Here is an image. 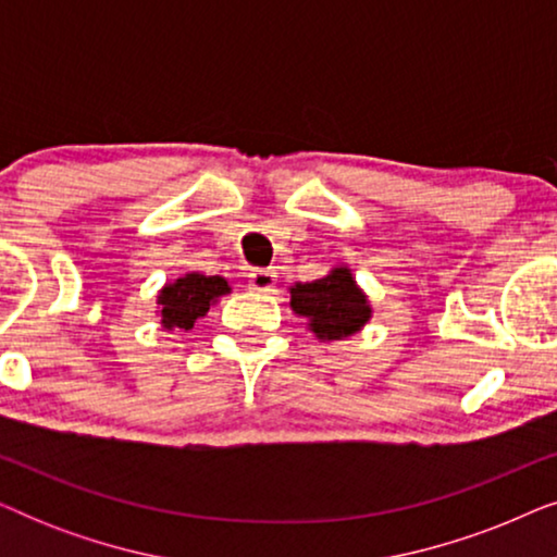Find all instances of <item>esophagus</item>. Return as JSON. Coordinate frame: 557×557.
<instances>
[{
    "label": "esophagus",
    "mask_w": 557,
    "mask_h": 557,
    "mask_svg": "<svg viewBox=\"0 0 557 557\" xmlns=\"http://www.w3.org/2000/svg\"><path fill=\"white\" fill-rule=\"evenodd\" d=\"M273 284H276V273H273V271H269V269L250 271L248 286L253 288V292H271Z\"/></svg>",
    "instance_id": "34e87169"
}]
</instances>
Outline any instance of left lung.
<instances>
[{
  "label": "left lung",
  "mask_w": 557,
  "mask_h": 557,
  "mask_svg": "<svg viewBox=\"0 0 557 557\" xmlns=\"http://www.w3.org/2000/svg\"><path fill=\"white\" fill-rule=\"evenodd\" d=\"M288 292L292 309L307 319L309 330L322 342L352 337L372 317L368 296L357 286L347 265H337L324 278L296 284Z\"/></svg>",
  "instance_id": "8db88e82"
}]
</instances>
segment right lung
Listing matches in <instances>:
<instances>
[{
  "label": "right lung",
  "mask_w": 557,
  "mask_h": 557,
  "mask_svg": "<svg viewBox=\"0 0 557 557\" xmlns=\"http://www.w3.org/2000/svg\"><path fill=\"white\" fill-rule=\"evenodd\" d=\"M231 294V286L223 276H205V273H185V276L166 284L157 296L159 314L164 330H193L200 317L208 314L210 304L220 296Z\"/></svg>",
  "instance_id": "obj_1"
}]
</instances>
